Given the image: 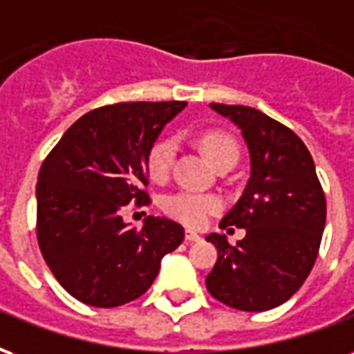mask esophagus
<instances>
[{
  "instance_id": "obj_1",
  "label": "esophagus",
  "mask_w": 354,
  "mask_h": 354,
  "mask_svg": "<svg viewBox=\"0 0 354 354\" xmlns=\"http://www.w3.org/2000/svg\"><path fill=\"white\" fill-rule=\"evenodd\" d=\"M185 241H187V243H197V241H201V235L197 231L187 230L185 231Z\"/></svg>"
}]
</instances>
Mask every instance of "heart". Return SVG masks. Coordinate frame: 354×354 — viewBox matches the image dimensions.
<instances>
[{"mask_svg": "<svg viewBox=\"0 0 354 354\" xmlns=\"http://www.w3.org/2000/svg\"><path fill=\"white\" fill-rule=\"evenodd\" d=\"M199 144L214 165L222 162L223 159H230V157L239 159L237 142L222 131L205 132L199 138ZM174 153H176V142L172 138H159L157 142H153L146 155L147 174L153 180H165L169 174ZM162 207L172 218L184 222L185 225L199 227L203 223H207L210 216L220 210L222 203L218 197L208 195V193L178 192L169 195L162 203Z\"/></svg>", "mask_w": 354, "mask_h": 354, "instance_id": "obj_1", "label": "heart"}]
</instances>
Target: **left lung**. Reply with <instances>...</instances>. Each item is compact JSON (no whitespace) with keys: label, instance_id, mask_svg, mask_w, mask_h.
Instances as JSON below:
<instances>
[{"label":"left lung","instance_id":"left-lung-1","mask_svg":"<svg viewBox=\"0 0 354 354\" xmlns=\"http://www.w3.org/2000/svg\"><path fill=\"white\" fill-rule=\"evenodd\" d=\"M237 124L250 155V178L220 227L246 231L237 246L210 233L218 261L207 277L212 296L239 311L279 307L311 273L326 223V199L309 149L260 109L210 104Z\"/></svg>","mask_w":354,"mask_h":354}]
</instances>
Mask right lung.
<instances>
[{"label": "right lung", "instance_id": "obj_1", "mask_svg": "<svg viewBox=\"0 0 354 354\" xmlns=\"http://www.w3.org/2000/svg\"><path fill=\"white\" fill-rule=\"evenodd\" d=\"M187 102H123L93 109L64 132L37 176V243L62 288L93 307L129 304L153 284L184 227L147 216L142 230L121 216L147 205L146 155Z\"/></svg>", "mask_w": 354, "mask_h": 354}]
</instances>
